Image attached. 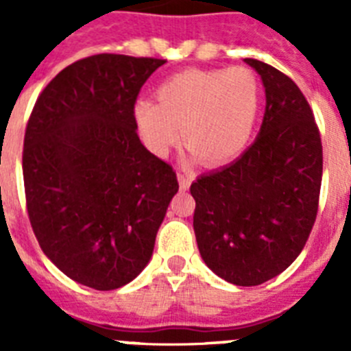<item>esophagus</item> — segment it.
<instances>
[{
  "mask_svg": "<svg viewBox=\"0 0 351 351\" xmlns=\"http://www.w3.org/2000/svg\"><path fill=\"white\" fill-rule=\"evenodd\" d=\"M178 179H179V186H181V190H188V188H190L191 179L188 178V176H186V173H181V172H179V173H178Z\"/></svg>",
  "mask_w": 351,
  "mask_h": 351,
  "instance_id": "esophagus-1",
  "label": "esophagus"
}]
</instances>
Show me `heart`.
Instances as JSON below:
<instances>
[{"mask_svg":"<svg viewBox=\"0 0 351 351\" xmlns=\"http://www.w3.org/2000/svg\"><path fill=\"white\" fill-rule=\"evenodd\" d=\"M260 84L243 66L179 71L158 86L156 101L138 100L133 119L145 147L165 156L181 138L204 165L234 160L251 138Z\"/></svg>","mask_w":351,"mask_h":351,"instance_id":"heart-1","label":"heart"}]
</instances>
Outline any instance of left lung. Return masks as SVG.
Here are the masks:
<instances>
[{"instance_id": "left-lung-1", "label": "left lung", "mask_w": 351, "mask_h": 351, "mask_svg": "<svg viewBox=\"0 0 351 351\" xmlns=\"http://www.w3.org/2000/svg\"><path fill=\"white\" fill-rule=\"evenodd\" d=\"M265 88L256 141L234 163L191 184L193 228L207 267L256 287L290 267L306 246L320 198L324 153L315 116L297 84L246 58Z\"/></svg>"}]
</instances>
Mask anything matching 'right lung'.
Returning <instances> with one entry per match:
<instances>
[{
	"instance_id": "right-lung-1",
	"label": "right lung",
	"mask_w": 351,
	"mask_h": 351,
	"mask_svg": "<svg viewBox=\"0 0 351 351\" xmlns=\"http://www.w3.org/2000/svg\"><path fill=\"white\" fill-rule=\"evenodd\" d=\"M163 63L123 54L75 61L47 84L27 121L31 226L47 258L84 287L116 290L141 274L179 190L133 119L141 88Z\"/></svg>"
}]
</instances>
